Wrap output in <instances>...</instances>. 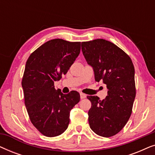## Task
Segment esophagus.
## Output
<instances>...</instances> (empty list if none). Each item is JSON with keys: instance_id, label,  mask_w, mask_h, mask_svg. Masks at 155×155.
<instances>
[{"instance_id": "esophagus-1", "label": "esophagus", "mask_w": 155, "mask_h": 155, "mask_svg": "<svg viewBox=\"0 0 155 155\" xmlns=\"http://www.w3.org/2000/svg\"><path fill=\"white\" fill-rule=\"evenodd\" d=\"M87 95L85 94H84V93H80V98L81 99H84L86 98Z\"/></svg>"}]
</instances>
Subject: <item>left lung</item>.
I'll list each match as a JSON object with an SVG mask.
<instances>
[{
	"label": "left lung",
	"instance_id": "left-lung-1",
	"mask_svg": "<svg viewBox=\"0 0 155 155\" xmlns=\"http://www.w3.org/2000/svg\"><path fill=\"white\" fill-rule=\"evenodd\" d=\"M82 51L93 68L96 82L107 84V96L100 100L87 96L92 107L88 111L90 127L100 136L109 137L119 133L132 113L136 89L135 68L126 53L103 39L82 42Z\"/></svg>",
	"mask_w": 155,
	"mask_h": 155
}]
</instances>
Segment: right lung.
<instances>
[{"instance_id":"1","label":"right lung","mask_w":155,"mask_h":155,"mask_svg":"<svg viewBox=\"0 0 155 155\" xmlns=\"http://www.w3.org/2000/svg\"><path fill=\"white\" fill-rule=\"evenodd\" d=\"M80 42L51 39L39 46L27 59L22 80L25 104L33 126L46 137L66 130L70 112L80 101L77 91L64 94L54 82L65 75L80 54Z\"/></svg>"}]
</instances>
